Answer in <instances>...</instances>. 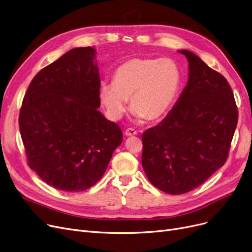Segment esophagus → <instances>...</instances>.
<instances>
[{"instance_id":"obj_1","label":"esophagus","mask_w":252,"mask_h":252,"mask_svg":"<svg viewBox=\"0 0 252 252\" xmlns=\"http://www.w3.org/2000/svg\"><path fill=\"white\" fill-rule=\"evenodd\" d=\"M125 135L129 137V136H136L137 135V130L133 127H128L125 130Z\"/></svg>"}]
</instances>
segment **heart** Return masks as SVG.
Here are the masks:
<instances>
[{
    "instance_id": "1",
    "label": "heart",
    "mask_w": 252,
    "mask_h": 252,
    "mask_svg": "<svg viewBox=\"0 0 252 252\" xmlns=\"http://www.w3.org/2000/svg\"><path fill=\"white\" fill-rule=\"evenodd\" d=\"M181 85V69L175 61L133 58L118 65L113 81L101 82L99 96L113 119L122 118L130 100L137 117L156 122L169 112Z\"/></svg>"
}]
</instances>
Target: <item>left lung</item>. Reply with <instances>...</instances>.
Listing matches in <instances>:
<instances>
[{"mask_svg": "<svg viewBox=\"0 0 252 252\" xmlns=\"http://www.w3.org/2000/svg\"><path fill=\"white\" fill-rule=\"evenodd\" d=\"M189 81L169 114L142 135V167L151 184L170 194L204 183L227 158L238 109L227 80L194 53Z\"/></svg>", "mask_w": 252, "mask_h": 252, "instance_id": "8db88e82", "label": "left lung"}]
</instances>
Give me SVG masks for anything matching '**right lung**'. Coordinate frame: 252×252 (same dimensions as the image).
I'll return each instance as SVG.
<instances>
[{
    "instance_id": "right-lung-1",
    "label": "right lung",
    "mask_w": 252,
    "mask_h": 252,
    "mask_svg": "<svg viewBox=\"0 0 252 252\" xmlns=\"http://www.w3.org/2000/svg\"><path fill=\"white\" fill-rule=\"evenodd\" d=\"M95 50L78 47L43 68L30 83L19 113L28 163L50 187L78 192L104 175L123 132L97 110Z\"/></svg>"
}]
</instances>
